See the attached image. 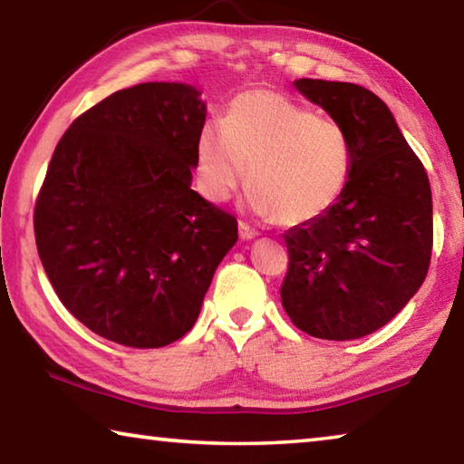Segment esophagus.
Segmentation results:
<instances>
[{"mask_svg":"<svg viewBox=\"0 0 464 464\" xmlns=\"http://www.w3.org/2000/svg\"><path fill=\"white\" fill-rule=\"evenodd\" d=\"M239 237H241L243 241H247V239H256V237H257V231L254 229V227H249L247 223L239 221Z\"/></svg>","mask_w":464,"mask_h":464,"instance_id":"34e87169","label":"esophagus"}]
</instances>
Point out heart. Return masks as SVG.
I'll list each match as a JSON object with an SVG mask.
<instances>
[{"label":"heart","instance_id":"heart-1","mask_svg":"<svg viewBox=\"0 0 464 464\" xmlns=\"http://www.w3.org/2000/svg\"><path fill=\"white\" fill-rule=\"evenodd\" d=\"M196 155L207 198L229 200L247 169L251 207L285 227L324 217L340 200L352 168L340 122L270 90L235 96L223 127L200 130Z\"/></svg>","mask_w":464,"mask_h":464}]
</instances>
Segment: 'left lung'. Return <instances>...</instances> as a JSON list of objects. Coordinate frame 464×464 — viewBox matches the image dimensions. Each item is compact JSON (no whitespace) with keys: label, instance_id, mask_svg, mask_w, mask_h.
Returning <instances> with one entry per match:
<instances>
[{"label":"left lung","instance_id":"8db88e82","mask_svg":"<svg viewBox=\"0 0 464 464\" xmlns=\"http://www.w3.org/2000/svg\"><path fill=\"white\" fill-rule=\"evenodd\" d=\"M295 85L348 132L352 168L324 217L286 231L282 307L313 337L356 340L389 324L426 280L434 243L430 179L371 90L324 80Z\"/></svg>","mask_w":464,"mask_h":464}]
</instances>
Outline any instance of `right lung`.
<instances>
[{"label":"right lung","mask_w":464,"mask_h":464,"mask_svg":"<svg viewBox=\"0 0 464 464\" xmlns=\"http://www.w3.org/2000/svg\"><path fill=\"white\" fill-rule=\"evenodd\" d=\"M200 92L139 83L77 116L34 204L41 262L65 309L127 348H161L198 319L237 218L194 192Z\"/></svg>","instance_id":"right-lung-1"}]
</instances>
